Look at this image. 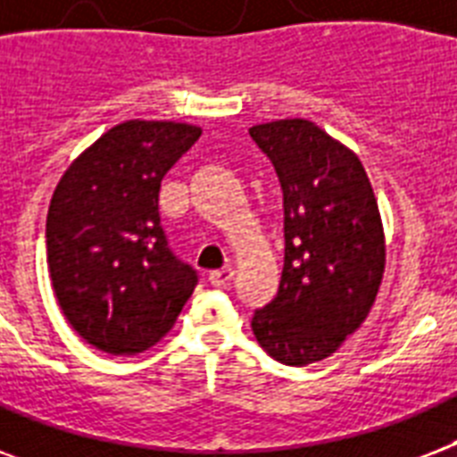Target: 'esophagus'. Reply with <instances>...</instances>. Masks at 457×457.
<instances>
[{
    "mask_svg": "<svg viewBox=\"0 0 457 457\" xmlns=\"http://www.w3.org/2000/svg\"><path fill=\"white\" fill-rule=\"evenodd\" d=\"M232 278H235V268H229V265H225L220 270L208 272V282L213 287H225L228 282H232Z\"/></svg>",
    "mask_w": 457,
    "mask_h": 457,
    "instance_id": "1",
    "label": "esophagus"
}]
</instances>
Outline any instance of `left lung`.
Listing matches in <instances>:
<instances>
[{"mask_svg":"<svg viewBox=\"0 0 457 457\" xmlns=\"http://www.w3.org/2000/svg\"><path fill=\"white\" fill-rule=\"evenodd\" d=\"M285 206V268L278 296L251 327L275 361H325L368 318L384 275L375 192L351 149L303 118L253 125Z\"/></svg>","mask_w":457,"mask_h":457,"instance_id":"obj_1","label":"left lung"}]
</instances>
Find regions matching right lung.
<instances>
[{
	"mask_svg": "<svg viewBox=\"0 0 457 457\" xmlns=\"http://www.w3.org/2000/svg\"><path fill=\"white\" fill-rule=\"evenodd\" d=\"M185 123L128 120L75 158L46 213L54 294L75 332L111 355L154 346L199 285L168 244L161 179L199 139Z\"/></svg>",
	"mask_w": 457,
	"mask_h": 457,
	"instance_id": "1",
	"label": "right lung"
}]
</instances>
